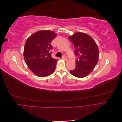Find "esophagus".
Returning <instances> with one entry per match:
<instances>
[{"instance_id":"esophagus-1","label":"esophagus","mask_w":122,"mask_h":122,"mask_svg":"<svg viewBox=\"0 0 122 122\" xmlns=\"http://www.w3.org/2000/svg\"><path fill=\"white\" fill-rule=\"evenodd\" d=\"M61 59H62L63 60L65 61H67V57H65V56H64L62 57Z\"/></svg>"}]
</instances>
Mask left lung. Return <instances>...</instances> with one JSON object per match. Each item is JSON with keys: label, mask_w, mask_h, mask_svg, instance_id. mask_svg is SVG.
<instances>
[{"label": "left lung", "mask_w": 122, "mask_h": 122, "mask_svg": "<svg viewBox=\"0 0 122 122\" xmlns=\"http://www.w3.org/2000/svg\"><path fill=\"white\" fill-rule=\"evenodd\" d=\"M75 48V54L77 57L76 67L71 70V74L76 77L87 76L96 66L99 60V50L95 41L88 35L77 32L69 37Z\"/></svg>", "instance_id": "obj_1"}]
</instances>
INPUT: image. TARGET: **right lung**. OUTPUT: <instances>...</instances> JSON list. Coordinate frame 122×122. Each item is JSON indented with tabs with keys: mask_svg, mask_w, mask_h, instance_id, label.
I'll return each instance as SVG.
<instances>
[{
	"mask_svg": "<svg viewBox=\"0 0 122 122\" xmlns=\"http://www.w3.org/2000/svg\"><path fill=\"white\" fill-rule=\"evenodd\" d=\"M56 34L50 30H41L31 35L26 40L23 56L26 63L34 74L44 77L52 74L57 60L51 57V42Z\"/></svg>",
	"mask_w": 122,
	"mask_h": 122,
	"instance_id": "1",
	"label": "right lung"
}]
</instances>
